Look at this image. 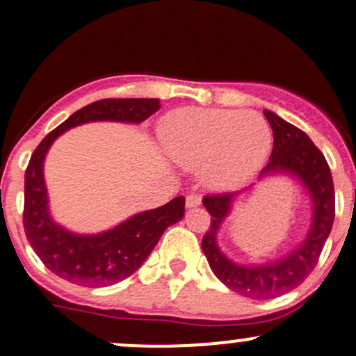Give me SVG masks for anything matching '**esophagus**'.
Listing matches in <instances>:
<instances>
[{
	"instance_id": "1",
	"label": "esophagus",
	"mask_w": 356,
	"mask_h": 356,
	"mask_svg": "<svg viewBox=\"0 0 356 356\" xmlns=\"http://www.w3.org/2000/svg\"><path fill=\"white\" fill-rule=\"evenodd\" d=\"M201 204V196L198 195H189L188 198H186V207L188 208H196Z\"/></svg>"
}]
</instances>
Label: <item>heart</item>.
<instances>
[{"instance_id":"heart-1","label":"heart","mask_w":356,"mask_h":356,"mask_svg":"<svg viewBox=\"0 0 356 356\" xmlns=\"http://www.w3.org/2000/svg\"><path fill=\"white\" fill-rule=\"evenodd\" d=\"M165 153L186 170H201L211 191L243 188L264 167L272 148L268 122L257 111L179 108L160 122Z\"/></svg>"}]
</instances>
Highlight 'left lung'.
I'll list each match as a JSON object with an SVG mask.
<instances>
[{
	"instance_id": "obj_1",
	"label": "left lung",
	"mask_w": 356,
	"mask_h": 356,
	"mask_svg": "<svg viewBox=\"0 0 356 356\" xmlns=\"http://www.w3.org/2000/svg\"><path fill=\"white\" fill-rule=\"evenodd\" d=\"M264 115L274 132V148L258 181L270 175H288L296 179L307 191L312 204V218L303 241L275 260L265 264H238L220 250L218 232L245 191L203 198L204 208L211 215L210 229L201 241L208 265L229 289L253 300L281 296L300 286L317 265L334 222L332 175L321 149L301 129L294 127L277 113L264 110Z\"/></svg>"
}]
</instances>
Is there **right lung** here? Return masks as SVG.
<instances>
[{
  "label": "right lung",
  "instance_id": "1",
  "mask_svg": "<svg viewBox=\"0 0 356 356\" xmlns=\"http://www.w3.org/2000/svg\"><path fill=\"white\" fill-rule=\"evenodd\" d=\"M158 110L156 98L99 99L70 115L32 153L25 170V236L42 264L58 277L91 288L117 284L145 264L165 229L184 217V196H177L163 207L125 218L108 231L79 234L55 222L49 211L44 160L63 132L89 122L141 124Z\"/></svg>",
  "mask_w": 356,
  "mask_h": 356
}]
</instances>
